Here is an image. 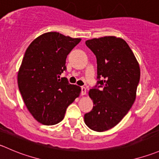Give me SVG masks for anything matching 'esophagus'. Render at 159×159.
<instances>
[{"mask_svg": "<svg viewBox=\"0 0 159 159\" xmlns=\"http://www.w3.org/2000/svg\"><path fill=\"white\" fill-rule=\"evenodd\" d=\"M85 94H86V89L84 87H81V95H84Z\"/></svg>", "mask_w": 159, "mask_h": 159, "instance_id": "34e87169", "label": "esophagus"}]
</instances>
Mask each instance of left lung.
Instances as JSON below:
<instances>
[{
    "mask_svg": "<svg viewBox=\"0 0 159 159\" xmlns=\"http://www.w3.org/2000/svg\"><path fill=\"white\" fill-rule=\"evenodd\" d=\"M85 44L96 57L98 81L89 92L94 106L84 114V123L91 130L106 131L120 122L134 102L141 76L139 64L121 38L104 36Z\"/></svg>",
    "mask_w": 159,
    "mask_h": 159,
    "instance_id": "8db88e82",
    "label": "left lung"
}]
</instances>
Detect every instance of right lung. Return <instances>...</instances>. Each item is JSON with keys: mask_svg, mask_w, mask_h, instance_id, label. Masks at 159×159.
<instances>
[{"mask_svg": "<svg viewBox=\"0 0 159 159\" xmlns=\"http://www.w3.org/2000/svg\"><path fill=\"white\" fill-rule=\"evenodd\" d=\"M81 39L57 32L35 39L25 53L18 73L23 101L32 116L44 125H54L64 119L67 108L81 88L60 75L67 70V55Z\"/></svg>", "mask_w": 159, "mask_h": 159, "instance_id": "right-lung-1", "label": "right lung"}]
</instances>
